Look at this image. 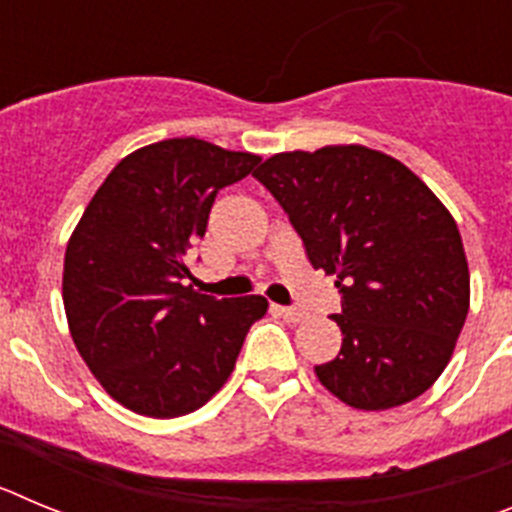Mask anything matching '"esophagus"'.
I'll return each instance as SVG.
<instances>
[{
    "mask_svg": "<svg viewBox=\"0 0 512 512\" xmlns=\"http://www.w3.org/2000/svg\"><path fill=\"white\" fill-rule=\"evenodd\" d=\"M277 312L287 323H300V320L307 318V312L302 307H277Z\"/></svg>",
    "mask_w": 512,
    "mask_h": 512,
    "instance_id": "34e87169",
    "label": "esophagus"
}]
</instances>
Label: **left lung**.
Returning a JSON list of instances; mask_svg holds the SVG:
<instances>
[{"label":"left lung","instance_id":"obj_1","mask_svg":"<svg viewBox=\"0 0 512 512\" xmlns=\"http://www.w3.org/2000/svg\"><path fill=\"white\" fill-rule=\"evenodd\" d=\"M287 212L312 269L336 274L341 354L315 366L338 400L387 410L449 364L469 310L454 217L397 158L364 146L277 153L253 171Z\"/></svg>","mask_w":512,"mask_h":512}]
</instances>
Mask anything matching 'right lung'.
Here are the masks:
<instances>
[{"label": "right lung", "mask_w": 512, "mask_h": 512, "mask_svg": "<svg viewBox=\"0 0 512 512\" xmlns=\"http://www.w3.org/2000/svg\"><path fill=\"white\" fill-rule=\"evenodd\" d=\"M261 158L200 138H171L122 158L66 246L63 307L71 338L117 402L148 418L202 408L225 384L261 295H200L187 251L217 192Z\"/></svg>", "instance_id": "1"}]
</instances>
